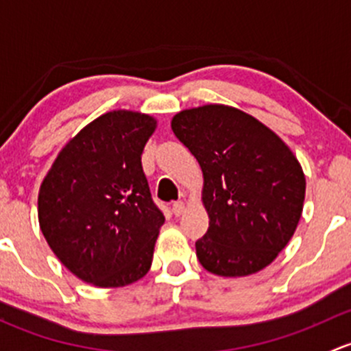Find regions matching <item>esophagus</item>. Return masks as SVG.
I'll use <instances>...</instances> for the list:
<instances>
[{
    "label": "esophagus",
    "instance_id": "34e87169",
    "mask_svg": "<svg viewBox=\"0 0 351 351\" xmlns=\"http://www.w3.org/2000/svg\"><path fill=\"white\" fill-rule=\"evenodd\" d=\"M184 209H186V204H184V201H176L174 204H172V211H174L176 216L182 215Z\"/></svg>",
    "mask_w": 351,
    "mask_h": 351
}]
</instances>
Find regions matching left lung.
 Segmentation results:
<instances>
[{"label":"left lung","mask_w":351,"mask_h":351,"mask_svg":"<svg viewBox=\"0 0 351 351\" xmlns=\"http://www.w3.org/2000/svg\"><path fill=\"white\" fill-rule=\"evenodd\" d=\"M171 125L204 177L209 228L196 241L201 265L221 277L265 269L302 215L306 177L295 155L263 123L225 104L184 110Z\"/></svg>","instance_id":"left-lung-1"}]
</instances>
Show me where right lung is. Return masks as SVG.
<instances>
[{
    "instance_id": "add662e5",
    "label": "right lung",
    "mask_w": 351,
    "mask_h": 351,
    "mask_svg": "<svg viewBox=\"0 0 351 351\" xmlns=\"http://www.w3.org/2000/svg\"><path fill=\"white\" fill-rule=\"evenodd\" d=\"M157 120L101 114L69 140L38 193V223L57 258L84 282L123 287L150 270L165 218L152 201L142 152Z\"/></svg>"
}]
</instances>
